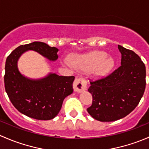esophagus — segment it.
Segmentation results:
<instances>
[{"instance_id":"esophagus-1","label":"esophagus","mask_w":149,"mask_h":149,"mask_svg":"<svg viewBox=\"0 0 149 149\" xmlns=\"http://www.w3.org/2000/svg\"><path fill=\"white\" fill-rule=\"evenodd\" d=\"M73 89L77 92H81L82 91L86 89L87 81L84 78H76L73 82Z\"/></svg>"}]
</instances>
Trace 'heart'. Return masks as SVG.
Instances as JSON below:
<instances>
[{"label": "heart", "instance_id": "heart-1", "mask_svg": "<svg viewBox=\"0 0 149 149\" xmlns=\"http://www.w3.org/2000/svg\"><path fill=\"white\" fill-rule=\"evenodd\" d=\"M73 65L84 72H91L94 70L98 77L107 74L113 68V58L107 56V53L102 51H94L83 55L76 56L72 59ZM66 65V63H63Z\"/></svg>", "mask_w": 149, "mask_h": 149}]
</instances>
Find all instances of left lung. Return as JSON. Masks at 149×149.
Here are the masks:
<instances>
[{
    "label": "left lung",
    "instance_id": "obj_1",
    "mask_svg": "<svg viewBox=\"0 0 149 149\" xmlns=\"http://www.w3.org/2000/svg\"><path fill=\"white\" fill-rule=\"evenodd\" d=\"M121 65L111 74L90 81L88 91L92 104L87 108L90 115L101 122L123 118L139 104L146 88V66L133 51L118 45Z\"/></svg>",
    "mask_w": 149,
    "mask_h": 149
}]
</instances>
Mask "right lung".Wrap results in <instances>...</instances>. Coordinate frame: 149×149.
I'll use <instances>...</instances> for the list:
<instances>
[{"label": "right lung", "instance_id": "add662e5", "mask_svg": "<svg viewBox=\"0 0 149 149\" xmlns=\"http://www.w3.org/2000/svg\"><path fill=\"white\" fill-rule=\"evenodd\" d=\"M27 50H34L51 61L58 58V48L42 42L18 47L7 58L4 84L10 101L21 113L41 120L53 119L62 107L63 102L73 93L74 76L49 73L43 79H30L18 69L17 62Z\"/></svg>", "mask_w": 149, "mask_h": 149}]
</instances>
